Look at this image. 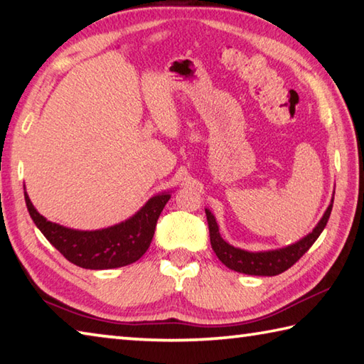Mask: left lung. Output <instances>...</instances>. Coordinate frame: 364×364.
<instances>
[{"label":"left lung","mask_w":364,"mask_h":364,"mask_svg":"<svg viewBox=\"0 0 364 364\" xmlns=\"http://www.w3.org/2000/svg\"><path fill=\"white\" fill-rule=\"evenodd\" d=\"M333 209V203L328 205L326 212L321 217L318 225L315 226L314 231L309 232L304 239H301L296 244L285 247V249L279 250H269V252H247L236 249V247L225 242L218 232V226L214 215L205 209V217H208L209 225V236H210V245L214 249L218 259L228 266L230 269L249 274V276H277V274L284 272L291 267L298 259L304 255V253L311 249L312 244L317 241L320 232L328 223Z\"/></svg>","instance_id":"obj_1"}]
</instances>
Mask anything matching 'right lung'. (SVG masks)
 <instances>
[{"label":"right lung","instance_id":"add662e5","mask_svg":"<svg viewBox=\"0 0 364 364\" xmlns=\"http://www.w3.org/2000/svg\"><path fill=\"white\" fill-rule=\"evenodd\" d=\"M168 193L150 198L129 220L98 231L70 230L52 223L39 214L25 193L33 222L68 262L85 269H111L132 264L144 255L152 242L156 220L169 201Z\"/></svg>","mask_w":364,"mask_h":364}]
</instances>
